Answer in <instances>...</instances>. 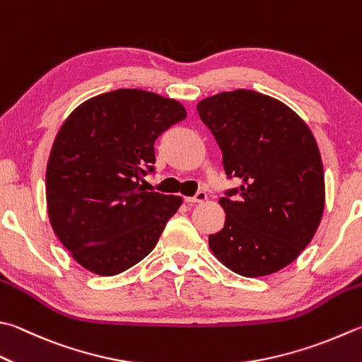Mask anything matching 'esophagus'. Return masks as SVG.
<instances>
[{
	"label": "esophagus",
	"instance_id": "1",
	"mask_svg": "<svg viewBox=\"0 0 362 362\" xmlns=\"http://www.w3.org/2000/svg\"><path fill=\"white\" fill-rule=\"evenodd\" d=\"M186 203H202L206 200V192H203V190H200V192H197L194 197H186Z\"/></svg>",
	"mask_w": 362,
	"mask_h": 362
}]
</instances>
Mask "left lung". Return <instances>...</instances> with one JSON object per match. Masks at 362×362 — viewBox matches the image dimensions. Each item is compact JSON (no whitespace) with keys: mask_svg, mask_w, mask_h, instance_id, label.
<instances>
[{"mask_svg":"<svg viewBox=\"0 0 362 362\" xmlns=\"http://www.w3.org/2000/svg\"><path fill=\"white\" fill-rule=\"evenodd\" d=\"M197 112L222 151L227 189L223 228L209 247L245 277L285 268L315 235L325 208V173L310 129L277 99L236 90L203 99Z\"/></svg>","mask_w":362,"mask_h":362,"instance_id":"1","label":"left lung"}]
</instances>
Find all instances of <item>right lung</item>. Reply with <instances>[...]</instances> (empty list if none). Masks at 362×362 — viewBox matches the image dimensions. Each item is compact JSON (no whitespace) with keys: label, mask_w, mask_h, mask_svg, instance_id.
<instances>
[{"label":"right lung","mask_w":362,"mask_h":362,"mask_svg":"<svg viewBox=\"0 0 362 362\" xmlns=\"http://www.w3.org/2000/svg\"><path fill=\"white\" fill-rule=\"evenodd\" d=\"M186 118L173 99L141 90L99 94L75 108L54 139L45 173L54 235L99 276L132 268L151 252L181 197L146 192L154 141Z\"/></svg>","instance_id":"1"}]
</instances>
